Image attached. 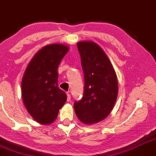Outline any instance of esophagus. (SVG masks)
I'll list each match as a JSON object with an SVG mask.
<instances>
[{
    "mask_svg": "<svg viewBox=\"0 0 156 156\" xmlns=\"http://www.w3.org/2000/svg\"><path fill=\"white\" fill-rule=\"evenodd\" d=\"M67 102H70L71 100V97H70V94L69 92H67Z\"/></svg>",
    "mask_w": 156,
    "mask_h": 156,
    "instance_id": "1",
    "label": "esophagus"
}]
</instances>
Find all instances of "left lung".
I'll use <instances>...</instances> for the list:
<instances>
[{
  "instance_id": "8db88e82",
  "label": "left lung",
  "mask_w": 156,
  "mask_h": 156,
  "mask_svg": "<svg viewBox=\"0 0 156 156\" xmlns=\"http://www.w3.org/2000/svg\"><path fill=\"white\" fill-rule=\"evenodd\" d=\"M84 73L82 98L74 102L78 119L85 124L102 121L111 112L118 95L115 70L105 53L92 41L77 44Z\"/></svg>"
}]
</instances>
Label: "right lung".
<instances>
[{
	"label": "right lung",
	"instance_id": "add662e5",
	"mask_svg": "<svg viewBox=\"0 0 156 156\" xmlns=\"http://www.w3.org/2000/svg\"><path fill=\"white\" fill-rule=\"evenodd\" d=\"M68 46L50 44L42 48L32 59L22 81L24 106L41 124L52 123L67 100L65 91L58 86L57 68L68 51Z\"/></svg>",
	"mask_w": 156,
	"mask_h": 156
}]
</instances>
